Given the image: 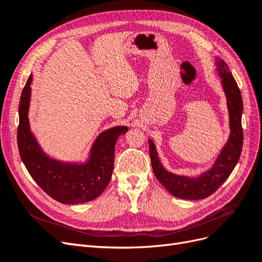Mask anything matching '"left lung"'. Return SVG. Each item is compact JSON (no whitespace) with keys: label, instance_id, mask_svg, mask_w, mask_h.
Listing matches in <instances>:
<instances>
[{"label":"left lung","instance_id":"1","mask_svg":"<svg viewBox=\"0 0 262 262\" xmlns=\"http://www.w3.org/2000/svg\"><path fill=\"white\" fill-rule=\"evenodd\" d=\"M215 64L222 78V85H223L227 99L231 136L216 158L213 167L199 177L194 178L175 175L163 167L158 160L157 150L153 141L148 140L150 163H152L155 177L172 195L180 198V199L199 200L208 198L215 192L231 175L241 157L244 139L242 126V94L226 63L223 60L217 59Z\"/></svg>","mask_w":262,"mask_h":262}]
</instances>
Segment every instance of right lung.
<instances>
[{"mask_svg":"<svg viewBox=\"0 0 262 262\" xmlns=\"http://www.w3.org/2000/svg\"><path fill=\"white\" fill-rule=\"evenodd\" d=\"M29 75L21 92L18 114L17 145L28 172L52 199L64 204H77L96 199L112 179L117 139L126 133L128 126H114L99 134L84 164L62 163L47 156L30 132L28 108L30 101Z\"/></svg>","mask_w":262,"mask_h":262,"instance_id":"right-lung-1","label":"right lung"}]
</instances>
